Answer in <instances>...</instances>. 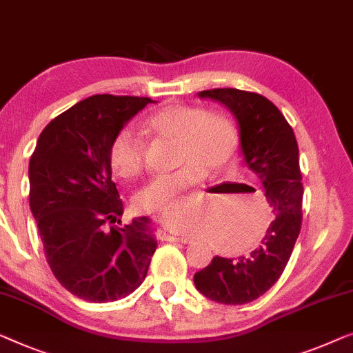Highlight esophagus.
<instances>
[{
    "label": "esophagus",
    "mask_w": 353,
    "mask_h": 353,
    "mask_svg": "<svg viewBox=\"0 0 353 353\" xmlns=\"http://www.w3.org/2000/svg\"><path fill=\"white\" fill-rule=\"evenodd\" d=\"M159 239L165 240V242H181V243L191 242V239H189V237H176V236H173V234L167 232L165 229H161V231H159Z\"/></svg>",
    "instance_id": "1"
}]
</instances>
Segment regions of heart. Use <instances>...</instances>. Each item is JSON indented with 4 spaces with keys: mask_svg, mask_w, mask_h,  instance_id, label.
<instances>
[{
    "mask_svg": "<svg viewBox=\"0 0 353 353\" xmlns=\"http://www.w3.org/2000/svg\"><path fill=\"white\" fill-rule=\"evenodd\" d=\"M145 130L157 140H173L175 172L157 175L135 196L145 212L188 216L192 199L188 189L210 175L226 170L237 154L239 137L231 116L221 110H205L189 103H172L145 121ZM111 170L119 178L139 176L145 167V141L132 129L117 130L108 146Z\"/></svg>",
    "mask_w": 353,
    "mask_h": 353,
    "instance_id": "obj_1",
    "label": "heart"
}]
</instances>
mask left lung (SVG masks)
<instances>
[{
	"instance_id": "1",
	"label": "left lung",
	"mask_w": 353,
	"mask_h": 353,
	"mask_svg": "<svg viewBox=\"0 0 353 353\" xmlns=\"http://www.w3.org/2000/svg\"><path fill=\"white\" fill-rule=\"evenodd\" d=\"M237 117L245 162L261 185L274 219L261 245L247 256L213 258L194 275V285L219 304H247L263 296L287 268L303 224V175L294 132L272 101L256 92L202 90Z\"/></svg>"
}]
</instances>
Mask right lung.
Here are the masks:
<instances>
[{"instance_id":"1","label":"right lung","mask_w":353,"mask_h":353,"mask_svg":"<svg viewBox=\"0 0 353 353\" xmlns=\"http://www.w3.org/2000/svg\"><path fill=\"white\" fill-rule=\"evenodd\" d=\"M150 101L92 95L44 127L30 159V208L49 268L62 287L90 303L134 293L156 252L146 216L121 224L108 162L116 132Z\"/></svg>"}]
</instances>
